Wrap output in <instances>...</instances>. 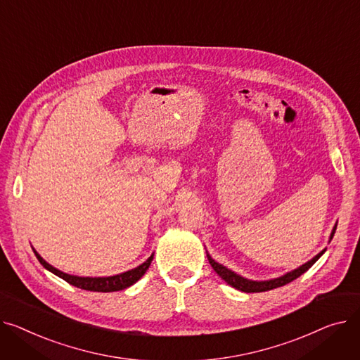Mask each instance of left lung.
<instances>
[{
    "label": "left lung",
    "instance_id": "8db88e82",
    "mask_svg": "<svg viewBox=\"0 0 360 360\" xmlns=\"http://www.w3.org/2000/svg\"><path fill=\"white\" fill-rule=\"evenodd\" d=\"M335 228H337V226H334V229H333V232H331L330 240H333V237H334ZM324 251H326V250H323V251L320 252V255H316L312 260H309L308 263L302 264V266L298 267L297 270H292V271L286 273L285 276L278 278V279H271V281H264V282H255V281L244 279V278L238 276V274H236L234 271H231V270H228L226 267H224L222 264L217 263L215 260H212L209 256H207V259H209L210 266L214 267V270L219 274V276H221L228 285H231L232 288H236V289H238V290H241V292L250 293V292H266V290H270V289H274V288L283 286V285H286V283L295 281L297 278H300L302 273H305L316 260H319V259L324 255Z\"/></svg>",
    "mask_w": 360,
    "mask_h": 360
}]
</instances>
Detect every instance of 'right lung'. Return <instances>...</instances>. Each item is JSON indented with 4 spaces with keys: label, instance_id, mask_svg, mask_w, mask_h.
<instances>
[{
    "label": "right lung",
    "instance_id": "1",
    "mask_svg": "<svg viewBox=\"0 0 360 360\" xmlns=\"http://www.w3.org/2000/svg\"><path fill=\"white\" fill-rule=\"evenodd\" d=\"M33 251H34L37 260L40 262V264L44 266L45 269H48L49 271H52L53 274H56V276H59L60 279L68 282L72 286H77L79 289H86V290H93V292H115V290H122V289L129 288L131 285H134L135 282H138L143 276V273L148 270V267H150V264L153 262V257H154V256H151L150 259H148L145 263H142L141 266H138L136 269L116 274V276H109V278H78V276H71V274H67V273H63V271L52 267L49 263H46L44 259H41L37 255L36 250H33Z\"/></svg>",
    "mask_w": 360,
    "mask_h": 360
}]
</instances>
